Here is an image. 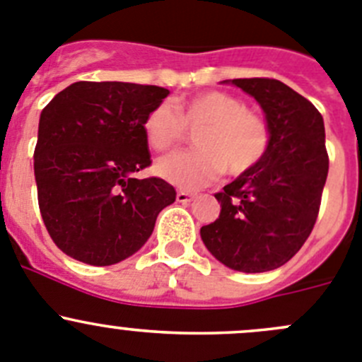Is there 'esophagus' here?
I'll use <instances>...</instances> for the list:
<instances>
[{
	"label": "esophagus",
	"mask_w": 362,
	"mask_h": 362,
	"mask_svg": "<svg viewBox=\"0 0 362 362\" xmlns=\"http://www.w3.org/2000/svg\"><path fill=\"white\" fill-rule=\"evenodd\" d=\"M175 199H177V202H181V204H188V202L194 201V194H190V192L179 190L177 195H175Z\"/></svg>",
	"instance_id": "1"
}]
</instances>
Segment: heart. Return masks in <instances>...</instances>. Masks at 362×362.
Returning <instances> with one entry per match:
<instances>
[{"instance_id":"heart-1","label":"heart","mask_w":362,"mask_h":362,"mask_svg":"<svg viewBox=\"0 0 362 362\" xmlns=\"http://www.w3.org/2000/svg\"><path fill=\"white\" fill-rule=\"evenodd\" d=\"M188 129H197L195 151L174 153L158 160L160 177L181 190H199L223 174L242 175L256 167L268 151L270 132L245 103L226 92L211 90L154 106L144 120L147 144L156 151L177 146Z\"/></svg>"}]
</instances>
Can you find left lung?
I'll list each match as a JSON object with an SVG mask.
<instances>
[{"mask_svg": "<svg viewBox=\"0 0 362 362\" xmlns=\"http://www.w3.org/2000/svg\"><path fill=\"white\" fill-rule=\"evenodd\" d=\"M259 103L270 144L263 160L215 194L220 215L201 227L206 249L245 274L275 270L315 227L329 172L323 117L279 80H226Z\"/></svg>", "mask_w": 362, "mask_h": 362, "instance_id": "1", "label": "left lung"}]
</instances>
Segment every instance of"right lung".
<instances>
[{
    "label": "right lung",
    "instance_id": "add662e5",
    "mask_svg": "<svg viewBox=\"0 0 362 362\" xmlns=\"http://www.w3.org/2000/svg\"><path fill=\"white\" fill-rule=\"evenodd\" d=\"M170 92L154 85L76 81L39 120L33 168L46 229L67 256L108 267L142 249L158 213L175 201L151 165L144 120Z\"/></svg>",
    "mask_w": 362,
    "mask_h": 362
}]
</instances>
